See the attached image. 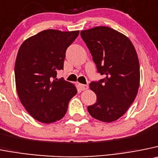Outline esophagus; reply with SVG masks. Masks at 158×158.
I'll return each instance as SVG.
<instances>
[{"label": "esophagus", "instance_id": "esophagus-1", "mask_svg": "<svg viewBox=\"0 0 158 158\" xmlns=\"http://www.w3.org/2000/svg\"><path fill=\"white\" fill-rule=\"evenodd\" d=\"M78 86H79V89H81V91H85L87 90V89H89V86L86 85H82V84H79L78 85Z\"/></svg>", "mask_w": 158, "mask_h": 158}]
</instances>
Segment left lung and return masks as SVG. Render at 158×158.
I'll use <instances>...</instances> for the list:
<instances>
[{
    "label": "left lung",
    "mask_w": 158,
    "mask_h": 158,
    "mask_svg": "<svg viewBox=\"0 0 158 158\" xmlns=\"http://www.w3.org/2000/svg\"><path fill=\"white\" fill-rule=\"evenodd\" d=\"M81 36L98 72L103 76L89 85L97 99L88 110L99 121H117L126 113L138 93L140 71L135 47L128 37L108 27L82 30Z\"/></svg>",
    "instance_id": "obj_1"
}]
</instances>
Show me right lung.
Returning a JSON list of instances; mask_svg holds the SVG:
<instances>
[{"label":"right lung","mask_w":158,"mask_h":158,"mask_svg":"<svg viewBox=\"0 0 158 158\" xmlns=\"http://www.w3.org/2000/svg\"><path fill=\"white\" fill-rule=\"evenodd\" d=\"M79 30H46L29 37L21 44L15 64V86L27 112L44 124L56 122L66 114L76 87L57 71L63 69L66 51Z\"/></svg>","instance_id":"right-lung-1"}]
</instances>
